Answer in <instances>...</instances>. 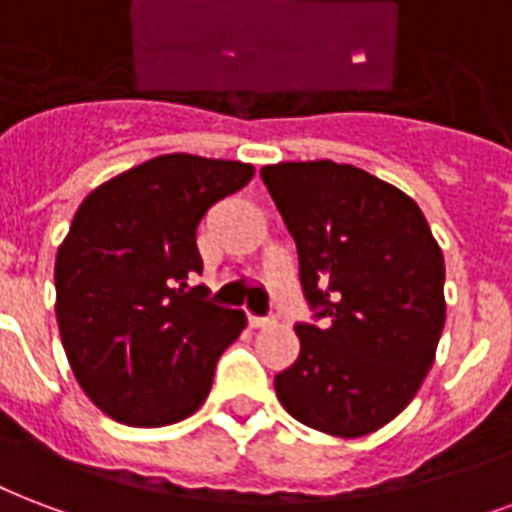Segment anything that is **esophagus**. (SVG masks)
Masks as SVG:
<instances>
[{
	"instance_id": "esophagus-1",
	"label": "esophagus",
	"mask_w": 512,
	"mask_h": 512,
	"mask_svg": "<svg viewBox=\"0 0 512 512\" xmlns=\"http://www.w3.org/2000/svg\"><path fill=\"white\" fill-rule=\"evenodd\" d=\"M248 324L251 329H264V326H272L275 324V315H248Z\"/></svg>"
}]
</instances>
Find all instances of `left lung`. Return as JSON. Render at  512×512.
<instances>
[{"label":"left lung","mask_w":512,"mask_h":512,"mask_svg":"<svg viewBox=\"0 0 512 512\" xmlns=\"http://www.w3.org/2000/svg\"><path fill=\"white\" fill-rule=\"evenodd\" d=\"M261 180L297 242L315 321L275 375L280 405L318 432L361 437L397 418L424 383L445 326V261L421 207L370 172L283 161Z\"/></svg>","instance_id":"8db88e82"}]
</instances>
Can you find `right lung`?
<instances>
[{
	"mask_svg": "<svg viewBox=\"0 0 512 512\" xmlns=\"http://www.w3.org/2000/svg\"><path fill=\"white\" fill-rule=\"evenodd\" d=\"M251 164L169 153L94 188L56 253V321L80 388L129 426L197 410L245 313L210 302L197 226Z\"/></svg>",
	"mask_w": 512,
	"mask_h": 512,
	"instance_id": "add662e5",
	"label": "right lung"
}]
</instances>
